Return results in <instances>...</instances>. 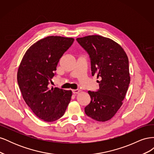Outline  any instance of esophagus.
Returning a JSON list of instances; mask_svg holds the SVG:
<instances>
[{
	"mask_svg": "<svg viewBox=\"0 0 154 154\" xmlns=\"http://www.w3.org/2000/svg\"><path fill=\"white\" fill-rule=\"evenodd\" d=\"M72 92L73 94H78V93L80 92V91L78 89H74V90H72Z\"/></svg>",
	"mask_w": 154,
	"mask_h": 154,
	"instance_id": "esophagus-1",
	"label": "esophagus"
}]
</instances>
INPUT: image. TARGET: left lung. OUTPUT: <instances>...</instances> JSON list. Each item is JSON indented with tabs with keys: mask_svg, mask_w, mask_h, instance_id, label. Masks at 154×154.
Instances as JSON below:
<instances>
[{
	"mask_svg": "<svg viewBox=\"0 0 154 154\" xmlns=\"http://www.w3.org/2000/svg\"><path fill=\"white\" fill-rule=\"evenodd\" d=\"M89 56L92 76L97 74L100 88L88 91L91 102L85 107L88 117L106 122L117 112L130 84L129 62L123 48L114 41L100 35L76 38Z\"/></svg>",
	"mask_w": 154,
	"mask_h": 154,
	"instance_id": "1",
	"label": "left lung"
}]
</instances>
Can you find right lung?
<instances>
[{"label":"right lung","instance_id":"obj_1","mask_svg":"<svg viewBox=\"0 0 154 154\" xmlns=\"http://www.w3.org/2000/svg\"><path fill=\"white\" fill-rule=\"evenodd\" d=\"M73 42L72 38L45 37L27 49L18 67L17 82L23 98L37 117L45 122L62 117L71 101V91L50 88L49 85L60 59Z\"/></svg>","mask_w":154,"mask_h":154}]
</instances>
